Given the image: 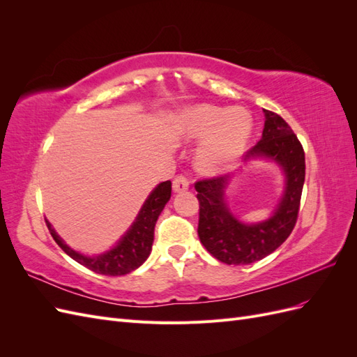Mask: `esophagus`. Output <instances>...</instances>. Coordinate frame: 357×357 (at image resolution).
Segmentation results:
<instances>
[{
    "label": "esophagus",
    "mask_w": 357,
    "mask_h": 357,
    "mask_svg": "<svg viewBox=\"0 0 357 357\" xmlns=\"http://www.w3.org/2000/svg\"><path fill=\"white\" fill-rule=\"evenodd\" d=\"M189 188V178L183 174H178L172 180V189L174 192H183Z\"/></svg>",
    "instance_id": "obj_1"
}]
</instances>
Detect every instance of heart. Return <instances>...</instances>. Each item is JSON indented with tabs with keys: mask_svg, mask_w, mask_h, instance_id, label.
Returning <instances> with one entry per match:
<instances>
[{
	"mask_svg": "<svg viewBox=\"0 0 357 357\" xmlns=\"http://www.w3.org/2000/svg\"><path fill=\"white\" fill-rule=\"evenodd\" d=\"M183 131L189 138L205 139L199 150L202 168L214 169L238 156L252 134V119L241 109L197 105L183 114Z\"/></svg>",
	"mask_w": 357,
	"mask_h": 357,
	"instance_id": "1",
	"label": "heart"
}]
</instances>
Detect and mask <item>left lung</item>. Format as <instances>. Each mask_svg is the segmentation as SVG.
Here are the masks:
<instances>
[{"label": "left lung", "mask_w": 357, "mask_h": 357, "mask_svg": "<svg viewBox=\"0 0 357 357\" xmlns=\"http://www.w3.org/2000/svg\"><path fill=\"white\" fill-rule=\"evenodd\" d=\"M265 112L261 142L247 150L245 159L266 156L286 172V190L274 215L266 222L244 225L226 208L223 189L228 177H208L195 183L199 201L198 236L207 252L226 265H248L271 255L294 231L305 180V153L289 123Z\"/></svg>", "instance_id": "1"}]
</instances>
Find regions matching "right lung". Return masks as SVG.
Listing matches in <instances>:
<instances>
[{"instance_id":"1","label":"right lung","mask_w":357,"mask_h":357,"mask_svg":"<svg viewBox=\"0 0 357 357\" xmlns=\"http://www.w3.org/2000/svg\"><path fill=\"white\" fill-rule=\"evenodd\" d=\"M171 198V181L167 180L150 193L147 201L144 202L142 211L137 215V220L131 226V229L126 232L123 238L113 250L107 252L96 257H86L63 244L59 238V235L52 229L50 223L46 220L50 235L56 244L66 252L75 262L86 266L91 271L102 275H125L129 274L139 265H143L146 259L152 252L153 235H155V225L159 218L160 211L164 210L165 204Z\"/></svg>"}]
</instances>
